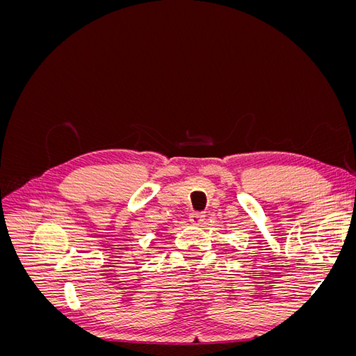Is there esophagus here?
I'll list each match as a JSON object with an SVG mask.
<instances>
[{
  "label": "esophagus",
  "mask_w": 356,
  "mask_h": 356,
  "mask_svg": "<svg viewBox=\"0 0 356 356\" xmlns=\"http://www.w3.org/2000/svg\"><path fill=\"white\" fill-rule=\"evenodd\" d=\"M188 220H190V222L193 225H200L203 222V220H204V215L202 212H193V213H190Z\"/></svg>",
  "instance_id": "esophagus-1"
}]
</instances>
